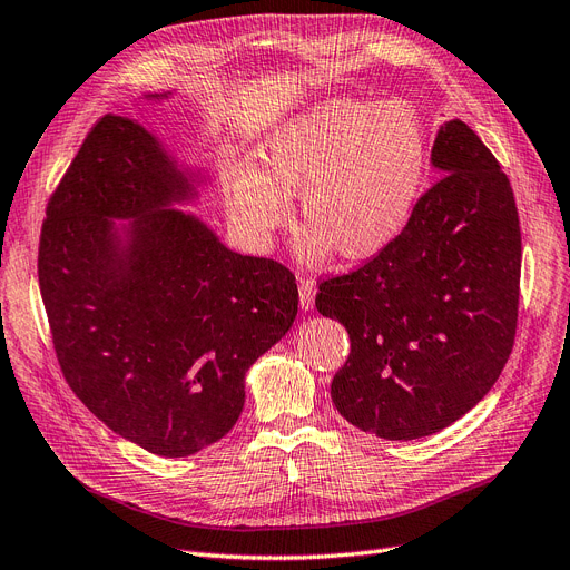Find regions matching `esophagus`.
I'll return each instance as SVG.
<instances>
[{
	"mask_svg": "<svg viewBox=\"0 0 570 570\" xmlns=\"http://www.w3.org/2000/svg\"><path fill=\"white\" fill-rule=\"evenodd\" d=\"M298 291H301V307L303 309H312L314 305V293H317V288H314V282L312 279H298Z\"/></svg>",
	"mask_w": 570,
	"mask_h": 570,
	"instance_id": "1",
	"label": "esophagus"
}]
</instances>
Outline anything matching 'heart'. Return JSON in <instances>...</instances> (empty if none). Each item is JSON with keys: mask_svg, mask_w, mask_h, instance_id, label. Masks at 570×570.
I'll list each match as a JSON object with an SVG mask.
<instances>
[{"mask_svg": "<svg viewBox=\"0 0 570 570\" xmlns=\"http://www.w3.org/2000/svg\"><path fill=\"white\" fill-rule=\"evenodd\" d=\"M425 161V129L409 105L331 98L269 136L232 202L263 237L286 223V197L298 195L312 256L333 248L343 261H366L409 225Z\"/></svg>", "mask_w": 570, "mask_h": 570, "instance_id": "b5f03b06", "label": "heart"}]
</instances>
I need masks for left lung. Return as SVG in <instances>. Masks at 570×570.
Segmentation results:
<instances>
[{
    "label": "left lung",
    "mask_w": 570,
    "mask_h": 570,
    "mask_svg": "<svg viewBox=\"0 0 570 570\" xmlns=\"http://www.w3.org/2000/svg\"><path fill=\"white\" fill-rule=\"evenodd\" d=\"M432 183L385 250L320 282V314L352 350L333 375L338 413L381 439L449 428L510 360L519 317L521 229L510 178L465 121L441 126Z\"/></svg>",
    "instance_id": "1"
}]
</instances>
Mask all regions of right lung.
Returning a JSON list of instances; mask_svg holds the SVG:
<instances>
[{"mask_svg": "<svg viewBox=\"0 0 570 570\" xmlns=\"http://www.w3.org/2000/svg\"><path fill=\"white\" fill-rule=\"evenodd\" d=\"M189 187L140 124L102 117L47 204L39 291L70 390L119 436L193 455L244 409V375L298 314L293 272L166 208ZM108 217H136L120 256Z\"/></svg>", "mask_w": 570, "mask_h": 570, "instance_id": "add662e5", "label": "right lung"}]
</instances>
